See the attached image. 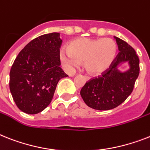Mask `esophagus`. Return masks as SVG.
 Here are the masks:
<instances>
[{
  "instance_id": "obj_1",
  "label": "esophagus",
  "mask_w": 150,
  "mask_h": 150,
  "mask_svg": "<svg viewBox=\"0 0 150 150\" xmlns=\"http://www.w3.org/2000/svg\"><path fill=\"white\" fill-rule=\"evenodd\" d=\"M86 80H89V77H87V76H86Z\"/></svg>"
}]
</instances>
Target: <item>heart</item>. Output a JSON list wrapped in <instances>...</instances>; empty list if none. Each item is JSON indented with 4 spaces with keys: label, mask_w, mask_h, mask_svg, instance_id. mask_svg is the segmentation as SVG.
I'll return each mask as SVG.
<instances>
[{
    "label": "heart",
    "mask_w": 150,
    "mask_h": 150,
    "mask_svg": "<svg viewBox=\"0 0 150 150\" xmlns=\"http://www.w3.org/2000/svg\"><path fill=\"white\" fill-rule=\"evenodd\" d=\"M67 50L60 53V59L65 68L73 70L83 63L86 72L98 75L110 67L117 52V44L110 38H79L70 42Z\"/></svg>",
    "instance_id": "1"
}]
</instances>
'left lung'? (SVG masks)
<instances>
[{
    "label": "left lung",
    "instance_id": "left-lung-1",
    "mask_svg": "<svg viewBox=\"0 0 150 150\" xmlns=\"http://www.w3.org/2000/svg\"><path fill=\"white\" fill-rule=\"evenodd\" d=\"M120 53L110 67L102 76L94 78L82 87L80 95L84 103L97 110H108L120 105L131 94L139 74V60L130 45L114 37ZM125 62L129 68L118 69Z\"/></svg>",
    "mask_w": 150,
    "mask_h": 150
}]
</instances>
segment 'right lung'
<instances>
[{"mask_svg": "<svg viewBox=\"0 0 150 150\" xmlns=\"http://www.w3.org/2000/svg\"><path fill=\"white\" fill-rule=\"evenodd\" d=\"M59 33L44 34L20 52L10 71V90L18 108L28 114L40 112L51 102L61 78Z\"/></svg>", "mask_w": 150, "mask_h": 150, "instance_id": "obj_1", "label": "right lung"}]
</instances>
